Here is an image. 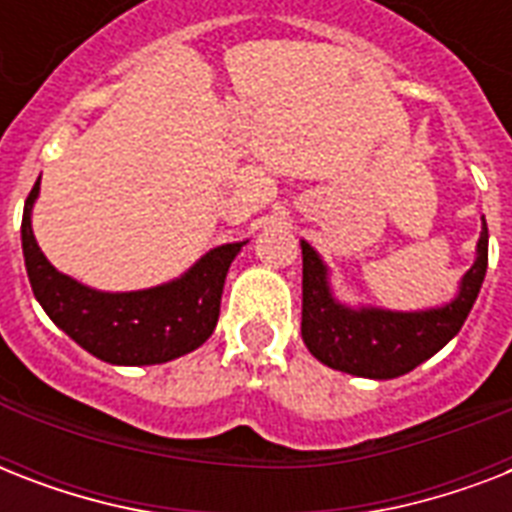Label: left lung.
Segmentation results:
<instances>
[{
	"mask_svg": "<svg viewBox=\"0 0 512 512\" xmlns=\"http://www.w3.org/2000/svg\"><path fill=\"white\" fill-rule=\"evenodd\" d=\"M489 265V228L484 223L478 257L462 279L460 295L436 311H350L335 303L327 268L303 241V340L321 364L372 380H390L428 361L462 329L476 303Z\"/></svg>",
	"mask_w": 512,
	"mask_h": 512,
	"instance_id": "8db88e82",
	"label": "left lung"
}]
</instances>
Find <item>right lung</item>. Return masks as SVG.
I'll list each match as a JSON object with an SVG mask.
<instances>
[{
  "instance_id": "1",
  "label": "right lung",
  "mask_w": 512,
  "mask_h": 512,
  "mask_svg": "<svg viewBox=\"0 0 512 512\" xmlns=\"http://www.w3.org/2000/svg\"><path fill=\"white\" fill-rule=\"evenodd\" d=\"M39 180L28 193L20 223L26 273L44 313L84 350L108 364H164L191 353L215 332L225 273L241 244L212 249L183 279L143 292H95L47 263L31 231Z\"/></svg>"
}]
</instances>
